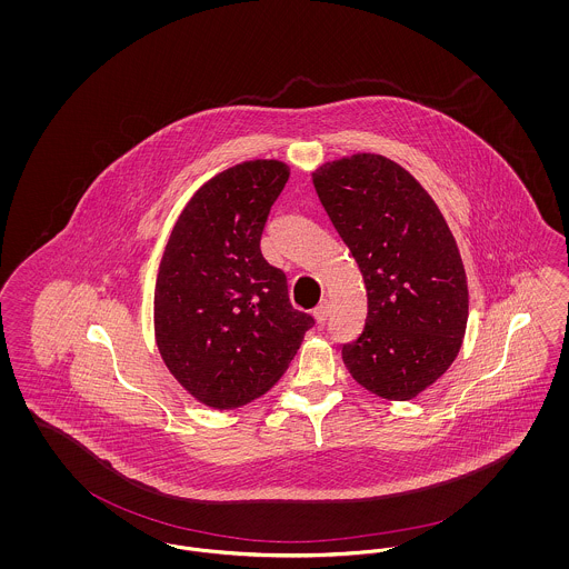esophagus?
Here are the masks:
<instances>
[{"label":"esophagus","instance_id":"esophagus-1","mask_svg":"<svg viewBox=\"0 0 569 569\" xmlns=\"http://www.w3.org/2000/svg\"><path fill=\"white\" fill-rule=\"evenodd\" d=\"M328 316H330V302L322 300V302L313 309V318H316L318 325H325L326 320H328Z\"/></svg>","mask_w":569,"mask_h":569}]
</instances>
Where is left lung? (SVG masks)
<instances>
[{"mask_svg": "<svg viewBox=\"0 0 569 569\" xmlns=\"http://www.w3.org/2000/svg\"><path fill=\"white\" fill-rule=\"evenodd\" d=\"M313 186L365 279L367 320L343 346L352 378L409 401L455 362L469 316L457 241L427 190L399 163L356 153L326 162Z\"/></svg>", "mask_w": 569, "mask_h": 569, "instance_id": "8db88e82", "label": "left lung"}]
</instances>
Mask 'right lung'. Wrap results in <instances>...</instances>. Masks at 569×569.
<instances>
[{
    "mask_svg": "<svg viewBox=\"0 0 569 569\" xmlns=\"http://www.w3.org/2000/svg\"><path fill=\"white\" fill-rule=\"evenodd\" d=\"M288 163L243 162L191 196L163 249L156 341L174 379L204 406L234 409L283 376L316 325L288 297L260 239Z\"/></svg>",
    "mask_w": 569,
    "mask_h": 569,
    "instance_id": "obj_1",
    "label": "right lung"
}]
</instances>
